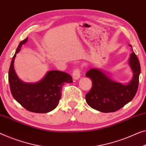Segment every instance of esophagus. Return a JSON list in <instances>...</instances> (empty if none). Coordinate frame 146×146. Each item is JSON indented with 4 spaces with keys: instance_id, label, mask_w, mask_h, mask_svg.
Segmentation results:
<instances>
[{
    "instance_id": "esophagus-1",
    "label": "esophagus",
    "mask_w": 146,
    "mask_h": 146,
    "mask_svg": "<svg viewBox=\"0 0 146 146\" xmlns=\"http://www.w3.org/2000/svg\"><path fill=\"white\" fill-rule=\"evenodd\" d=\"M80 74H80V69L78 68L75 69L72 73V77L74 78V80L79 79L80 78Z\"/></svg>"
}]
</instances>
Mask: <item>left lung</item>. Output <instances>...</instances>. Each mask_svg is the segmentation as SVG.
I'll return each instance as SVG.
<instances>
[{"label":"left lung","instance_id":"1","mask_svg":"<svg viewBox=\"0 0 146 146\" xmlns=\"http://www.w3.org/2000/svg\"><path fill=\"white\" fill-rule=\"evenodd\" d=\"M129 65L133 77L126 85L113 81L99 69L92 68L86 72V76L92 81V87L86 95L89 106L103 113H112L132 100L138 90L141 70L140 62L134 52L130 54Z\"/></svg>","mask_w":146,"mask_h":146}]
</instances>
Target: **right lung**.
Here are the masks:
<instances>
[{
	"mask_svg": "<svg viewBox=\"0 0 146 146\" xmlns=\"http://www.w3.org/2000/svg\"><path fill=\"white\" fill-rule=\"evenodd\" d=\"M27 39L28 37L19 44L10 64L8 72L10 91L15 100L27 111L47 113L57 107L63 85L65 83H72V78L64 72L51 70L37 83H25L19 79L14 68V59Z\"/></svg>",
	"mask_w": 146,
	"mask_h": 146,
	"instance_id": "add662e5",
	"label": "right lung"
}]
</instances>
